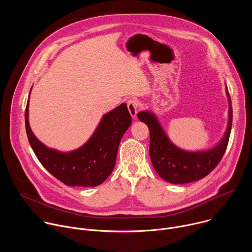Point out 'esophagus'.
I'll list each match as a JSON object with an SVG mask.
<instances>
[{"mask_svg":"<svg viewBox=\"0 0 252 252\" xmlns=\"http://www.w3.org/2000/svg\"><path fill=\"white\" fill-rule=\"evenodd\" d=\"M126 104H127V109H128V112H129L130 116L132 118H135V116L137 114V109H138L137 100L134 99V98H130V99L127 100Z\"/></svg>","mask_w":252,"mask_h":252,"instance_id":"obj_1","label":"esophagus"}]
</instances>
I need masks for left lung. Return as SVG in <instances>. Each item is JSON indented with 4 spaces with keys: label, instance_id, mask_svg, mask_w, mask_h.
<instances>
[{
    "label": "left lung",
    "instance_id": "left-lung-1",
    "mask_svg": "<svg viewBox=\"0 0 252 252\" xmlns=\"http://www.w3.org/2000/svg\"><path fill=\"white\" fill-rule=\"evenodd\" d=\"M226 94L229 102L227 129L219 145L205 152L191 153L178 149L168 139L154 114H137V118L149 126L151 159L156 171L164 181L175 185L195 182L209 174L220 163L228 145L232 125L231 98L227 88Z\"/></svg>",
    "mask_w": 252,
    "mask_h": 252
}]
</instances>
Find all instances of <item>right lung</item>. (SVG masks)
<instances>
[{"label": "right lung", "mask_w": 252, "mask_h": 252, "mask_svg": "<svg viewBox=\"0 0 252 252\" xmlns=\"http://www.w3.org/2000/svg\"><path fill=\"white\" fill-rule=\"evenodd\" d=\"M25 123L30 145L43 166L65 186L86 188L102 184L113 172L120 141L131 124V117L126 104L122 103L102 117L82 148L66 154L47 148L34 136L29 125V99Z\"/></svg>", "instance_id": "obj_1"}]
</instances>
